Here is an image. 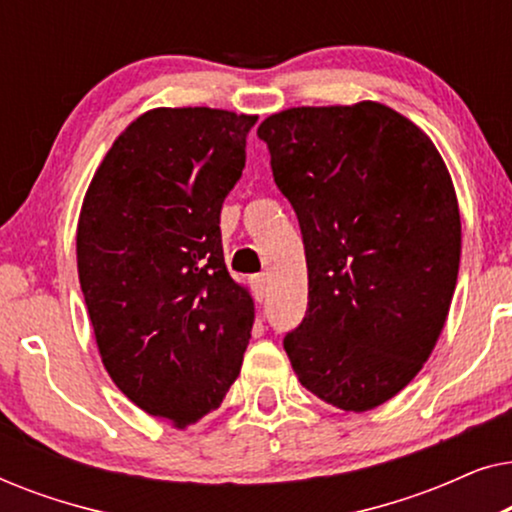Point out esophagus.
<instances>
[{
  "mask_svg": "<svg viewBox=\"0 0 512 512\" xmlns=\"http://www.w3.org/2000/svg\"><path fill=\"white\" fill-rule=\"evenodd\" d=\"M251 291H254L256 303H263L265 293H268V277H265V275L251 277Z\"/></svg>",
  "mask_w": 512,
  "mask_h": 512,
  "instance_id": "34e87169",
  "label": "esophagus"
}]
</instances>
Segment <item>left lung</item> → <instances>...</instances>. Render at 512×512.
<instances>
[{
    "label": "left lung",
    "instance_id": "1",
    "mask_svg": "<svg viewBox=\"0 0 512 512\" xmlns=\"http://www.w3.org/2000/svg\"><path fill=\"white\" fill-rule=\"evenodd\" d=\"M272 177L298 216L307 312L284 349L300 384L347 412L387 403L443 331L461 219L429 135L380 102L265 118Z\"/></svg>",
    "mask_w": 512,
    "mask_h": 512
}]
</instances>
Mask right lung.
<instances>
[{
	"label": "right lung",
	"mask_w": 512,
	"mask_h": 512,
	"mask_svg": "<svg viewBox=\"0 0 512 512\" xmlns=\"http://www.w3.org/2000/svg\"><path fill=\"white\" fill-rule=\"evenodd\" d=\"M256 121L146 111L111 144L81 205L76 265L104 368L174 429L219 408L251 338L254 300L228 275L219 219Z\"/></svg>",
	"instance_id": "right-lung-1"
}]
</instances>
